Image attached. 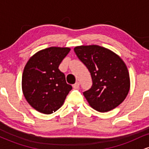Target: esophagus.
Here are the masks:
<instances>
[{"mask_svg":"<svg viewBox=\"0 0 149 149\" xmlns=\"http://www.w3.org/2000/svg\"><path fill=\"white\" fill-rule=\"evenodd\" d=\"M79 85H80L79 82H76L75 84L73 85V89H78V88H79Z\"/></svg>","mask_w":149,"mask_h":149,"instance_id":"esophagus-1","label":"esophagus"}]
</instances>
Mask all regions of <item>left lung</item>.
Here are the masks:
<instances>
[{"mask_svg": "<svg viewBox=\"0 0 149 149\" xmlns=\"http://www.w3.org/2000/svg\"><path fill=\"white\" fill-rule=\"evenodd\" d=\"M74 52L91 74V88L83 92L90 107L99 112H107L119 106L130 88L123 60L113 51L97 45L77 46Z\"/></svg>", "mask_w": 149, "mask_h": 149, "instance_id": "8db88e82", "label": "left lung"}]
</instances>
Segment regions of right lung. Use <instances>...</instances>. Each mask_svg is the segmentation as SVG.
Here are the masks:
<instances>
[{
  "label": "right lung",
  "mask_w": 149,
  "mask_h": 149,
  "mask_svg": "<svg viewBox=\"0 0 149 149\" xmlns=\"http://www.w3.org/2000/svg\"><path fill=\"white\" fill-rule=\"evenodd\" d=\"M70 50L69 47H50L37 52L27 61L22 74V92L27 102L38 112H55L72 89L59 69Z\"/></svg>",
  "instance_id": "obj_1"
}]
</instances>
